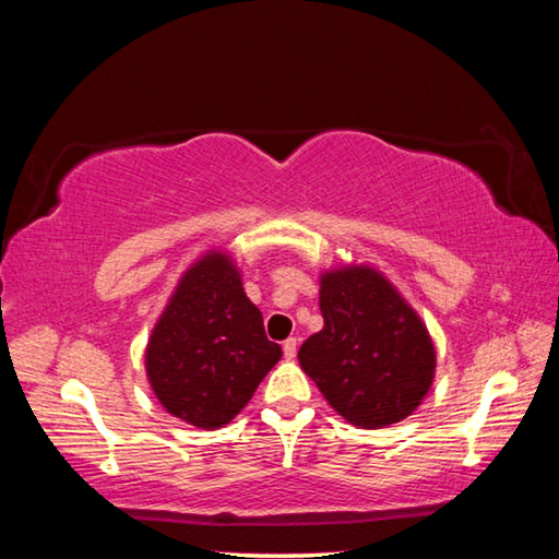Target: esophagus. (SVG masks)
Masks as SVG:
<instances>
[{
	"mask_svg": "<svg viewBox=\"0 0 559 559\" xmlns=\"http://www.w3.org/2000/svg\"><path fill=\"white\" fill-rule=\"evenodd\" d=\"M296 353H298V340L296 337H288L286 343H283V355H286L288 359H293V357H296Z\"/></svg>",
	"mask_w": 559,
	"mask_h": 559,
	"instance_id": "34e87169",
	"label": "esophagus"
}]
</instances>
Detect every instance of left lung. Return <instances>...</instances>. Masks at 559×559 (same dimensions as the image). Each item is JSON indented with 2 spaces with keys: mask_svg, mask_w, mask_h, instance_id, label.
<instances>
[{
  "mask_svg": "<svg viewBox=\"0 0 559 559\" xmlns=\"http://www.w3.org/2000/svg\"><path fill=\"white\" fill-rule=\"evenodd\" d=\"M325 325L298 349L302 372L328 404L362 429L402 421L427 396L437 353L427 325L370 266L320 276Z\"/></svg>",
  "mask_w": 559,
  "mask_h": 559,
  "instance_id": "8db88e82",
  "label": "left lung"
}]
</instances>
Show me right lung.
Masks as SVG:
<instances>
[{
    "instance_id": "right-lung-1",
    "label": "right lung",
    "mask_w": 559,
    "mask_h": 559,
    "mask_svg": "<svg viewBox=\"0 0 559 559\" xmlns=\"http://www.w3.org/2000/svg\"><path fill=\"white\" fill-rule=\"evenodd\" d=\"M263 316L246 298L231 257L206 251L185 271L145 349L150 386L192 427L219 429L239 414L281 359Z\"/></svg>"
}]
</instances>
